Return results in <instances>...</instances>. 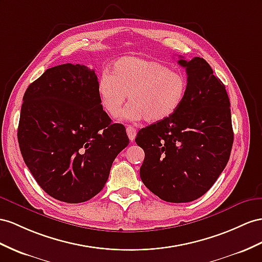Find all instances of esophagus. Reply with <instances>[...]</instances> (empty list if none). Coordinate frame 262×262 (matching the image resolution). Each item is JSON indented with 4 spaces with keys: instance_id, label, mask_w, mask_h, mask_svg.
Listing matches in <instances>:
<instances>
[{
    "instance_id": "1",
    "label": "esophagus",
    "mask_w": 262,
    "mask_h": 262,
    "mask_svg": "<svg viewBox=\"0 0 262 262\" xmlns=\"http://www.w3.org/2000/svg\"><path fill=\"white\" fill-rule=\"evenodd\" d=\"M126 130H127V135H128V138H129L130 142H134V140H135V137H136L135 127H134V126H127Z\"/></svg>"
}]
</instances>
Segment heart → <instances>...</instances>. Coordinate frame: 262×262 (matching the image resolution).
I'll use <instances>...</instances> for the list:
<instances>
[{
  "label": "heart",
  "mask_w": 262,
  "mask_h": 262,
  "mask_svg": "<svg viewBox=\"0 0 262 262\" xmlns=\"http://www.w3.org/2000/svg\"><path fill=\"white\" fill-rule=\"evenodd\" d=\"M187 89L185 74L135 56L118 58L97 83L99 100L111 116L120 112L128 95L130 104L122 113V118L130 122L146 119L157 123L170 117L182 106Z\"/></svg>",
  "instance_id": "1"
}]
</instances>
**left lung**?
<instances>
[{
	"label": "left lung",
	"instance_id": "left-lung-1",
	"mask_svg": "<svg viewBox=\"0 0 262 262\" xmlns=\"http://www.w3.org/2000/svg\"><path fill=\"white\" fill-rule=\"evenodd\" d=\"M178 64L188 89L178 111L140 129L136 144L145 151L144 185L168 203H189L211 188L229 160L233 143L230 102L223 82L204 58Z\"/></svg>",
	"mask_w": 262,
	"mask_h": 262
}]
</instances>
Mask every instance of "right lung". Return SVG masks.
<instances>
[{
    "label": "right lung",
    "instance_id": "right-lung-1",
    "mask_svg": "<svg viewBox=\"0 0 262 262\" xmlns=\"http://www.w3.org/2000/svg\"><path fill=\"white\" fill-rule=\"evenodd\" d=\"M97 83L95 71L69 63L46 70L23 96L17 139L24 163L39 187L64 203L96 196L129 143L124 125L103 110Z\"/></svg>",
    "mask_w": 262,
    "mask_h": 262
}]
</instances>
